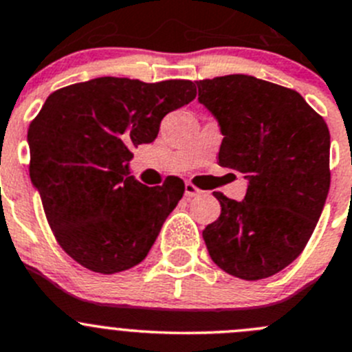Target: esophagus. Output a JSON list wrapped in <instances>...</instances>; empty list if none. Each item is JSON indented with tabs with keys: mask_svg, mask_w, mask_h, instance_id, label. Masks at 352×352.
Listing matches in <instances>:
<instances>
[{
	"mask_svg": "<svg viewBox=\"0 0 352 352\" xmlns=\"http://www.w3.org/2000/svg\"><path fill=\"white\" fill-rule=\"evenodd\" d=\"M201 189H198V187L195 186V184L191 182H186V196L187 198H192V196H199L201 195Z\"/></svg>",
	"mask_w": 352,
	"mask_h": 352,
	"instance_id": "34e87169",
	"label": "esophagus"
}]
</instances>
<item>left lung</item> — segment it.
Segmentation results:
<instances>
[{
	"label": "left lung",
	"mask_w": 352,
	"mask_h": 352,
	"mask_svg": "<svg viewBox=\"0 0 352 352\" xmlns=\"http://www.w3.org/2000/svg\"><path fill=\"white\" fill-rule=\"evenodd\" d=\"M222 130L219 165L248 179L245 199L213 192L212 261L241 280L280 272L305 248L330 189V131L298 91L245 74L196 81Z\"/></svg>",
	"instance_id": "8db88e82"
}]
</instances>
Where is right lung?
Returning <instances> with one entry per match:
<instances>
[{"mask_svg":"<svg viewBox=\"0 0 352 352\" xmlns=\"http://www.w3.org/2000/svg\"><path fill=\"white\" fill-rule=\"evenodd\" d=\"M195 97L189 80L111 76L48 95L28 130L29 175L55 239L78 264L114 274L149 254L186 186L179 177L144 186L128 175V161Z\"/></svg>","mask_w":352,"mask_h":352,"instance_id":"right-lung-1","label":"right lung"}]
</instances>
